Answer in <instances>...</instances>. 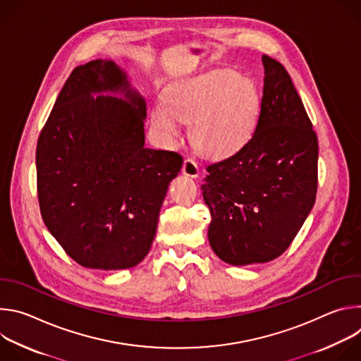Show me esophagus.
Here are the masks:
<instances>
[{"mask_svg": "<svg viewBox=\"0 0 361 361\" xmlns=\"http://www.w3.org/2000/svg\"><path fill=\"white\" fill-rule=\"evenodd\" d=\"M183 173L185 174V176H188V177H192V178H195V177H198V166H197V163L192 160V159H190V157H187L185 160H184V163H183Z\"/></svg>", "mask_w": 361, "mask_h": 361, "instance_id": "obj_1", "label": "esophagus"}]
</instances>
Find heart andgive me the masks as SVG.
Returning a JSON list of instances; mask_svg holds the SVG:
<instances>
[{"label": "heart", "mask_w": 361, "mask_h": 361, "mask_svg": "<svg viewBox=\"0 0 361 361\" xmlns=\"http://www.w3.org/2000/svg\"><path fill=\"white\" fill-rule=\"evenodd\" d=\"M260 114V94L248 78L217 70L171 85L157 102L151 124L166 141L180 134V120L190 123L192 144L210 157H226L252 135Z\"/></svg>", "instance_id": "obj_1"}]
</instances>
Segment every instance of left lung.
I'll list each match as a JSON object with an SVG mask.
<instances>
[{"label":"left lung","mask_w":361,"mask_h":361,"mask_svg":"<svg viewBox=\"0 0 361 361\" xmlns=\"http://www.w3.org/2000/svg\"><path fill=\"white\" fill-rule=\"evenodd\" d=\"M260 114L250 140L205 167L201 185L212 221L209 241L233 266L281 255L317 194L319 141L294 84L277 60L263 56Z\"/></svg>","instance_id":"left-lung-1"}]
</instances>
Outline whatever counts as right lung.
<instances>
[{"label":"right lung","instance_id":"add662e5","mask_svg":"<svg viewBox=\"0 0 361 361\" xmlns=\"http://www.w3.org/2000/svg\"><path fill=\"white\" fill-rule=\"evenodd\" d=\"M107 60L75 67L37 142L42 220L87 269L121 270L147 255L170 181L183 157L144 147L147 106ZM124 92L128 101L90 94Z\"/></svg>","mask_w":361,"mask_h":361}]
</instances>
